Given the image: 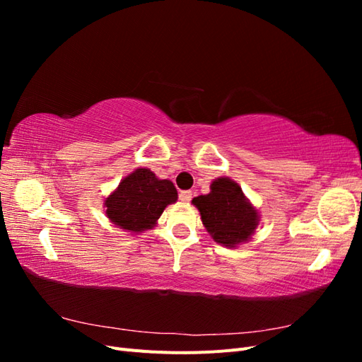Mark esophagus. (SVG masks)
<instances>
[{
    "label": "esophagus",
    "mask_w": 362,
    "mask_h": 362,
    "mask_svg": "<svg viewBox=\"0 0 362 362\" xmlns=\"http://www.w3.org/2000/svg\"><path fill=\"white\" fill-rule=\"evenodd\" d=\"M193 198V193L190 190H182L180 192V201L182 202H190Z\"/></svg>",
    "instance_id": "1"
}]
</instances>
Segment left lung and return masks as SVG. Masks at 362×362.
Returning a JSON list of instances; mask_svg holds the SVG:
<instances>
[{"mask_svg": "<svg viewBox=\"0 0 362 362\" xmlns=\"http://www.w3.org/2000/svg\"><path fill=\"white\" fill-rule=\"evenodd\" d=\"M196 205L205 229L214 242L226 247L246 243L255 233L259 214L242 187L228 177L217 178L210 185V193L192 201Z\"/></svg>", "mask_w": 362, "mask_h": 362, "instance_id": "obj_1", "label": "left lung"}]
</instances>
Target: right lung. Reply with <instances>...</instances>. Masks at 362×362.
<instances>
[{
	"label": "right lung",
	"mask_w": 362,
	"mask_h": 362,
	"mask_svg": "<svg viewBox=\"0 0 362 362\" xmlns=\"http://www.w3.org/2000/svg\"><path fill=\"white\" fill-rule=\"evenodd\" d=\"M178 192L169 180H158L149 169H136L119 182L104 201L110 222L128 233H141L157 225L168 205L177 202Z\"/></svg>",
	"instance_id": "1"
}]
</instances>
